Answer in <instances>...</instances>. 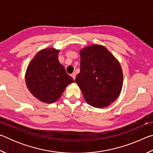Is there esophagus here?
Here are the masks:
<instances>
[{"label": "esophagus", "mask_w": 153, "mask_h": 153, "mask_svg": "<svg viewBox=\"0 0 153 153\" xmlns=\"http://www.w3.org/2000/svg\"><path fill=\"white\" fill-rule=\"evenodd\" d=\"M71 77H73V79H76V73H75V72H74L73 74H71Z\"/></svg>", "instance_id": "1"}]
</instances>
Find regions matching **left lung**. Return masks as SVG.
Instances as JSON below:
<instances>
[{"label": "left lung", "instance_id": "obj_1", "mask_svg": "<svg viewBox=\"0 0 153 153\" xmlns=\"http://www.w3.org/2000/svg\"><path fill=\"white\" fill-rule=\"evenodd\" d=\"M80 72L76 82L87 103L103 108L115 101L123 86L120 63L105 46L91 45L80 52Z\"/></svg>", "mask_w": 153, "mask_h": 153}]
</instances>
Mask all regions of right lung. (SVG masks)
Here are the masks:
<instances>
[{
	"label": "right lung",
	"instance_id": "obj_1",
	"mask_svg": "<svg viewBox=\"0 0 153 153\" xmlns=\"http://www.w3.org/2000/svg\"><path fill=\"white\" fill-rule=\"evenodd\" d=\"M59 50L43 49L36 54L27 67L25 82L36 98L52 103L61 97L66 86L74 82L58 59Z\"/></svg>",
	"mask_w": 153,
	"mask_h": 153
}]
</instances>
